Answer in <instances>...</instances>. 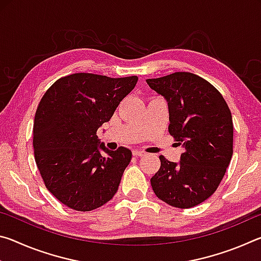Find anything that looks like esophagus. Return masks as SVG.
Masks as SVG:
<instances>
[{"mask_svg":"<svg viewBox=\"0 0 261 261\" xmlns=\"http://www.w3.org/2000/svg\"><path fill=\"white\" fill-rule=\"evenodd\" d=\"M134 155L135 156H144L145 153L141 152V151H138V149H136V151H134Z\"/></svg>","mask_w":261,"mask_h":261,"instance_id":"1","label":"esophagus"}]
</instances>
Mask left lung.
<instances>
[{"instance_id":"left-lung-1","label":"left lung","mask_w":261,"mask_h":261,"mask_svg":"<svg viewBox=\"0 0 261 261\" xmlns=\"http://www.w3.org/2000/svg\"><path fill=\"white\" fill-rule=\"evenodd\" d=\"M169 109V134L184 152L179 162L160 156L151 178L155 196L168 205L191 208L218 189L232 156L230 109L216 88L197 74L175 72L147 79Z\"/></svg>"}]
</instances>
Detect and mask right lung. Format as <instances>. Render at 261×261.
Here are the masks:
<instances>
[{
  "mask_svg": "<svg viewBox=\"0 0 261 261\" xmlns=\"http://www.w3.org/2000/svg\"><path fill=\"white\" fill-rule=\"evenodd\" d=\"M137 82V76L73 73L42 96L33 124L34 158L46 188L62 204L88 212L117 192L132 153L123 146L110 151L96 131Z\"/></svg>",
  "mask_w": 261,
  "mask_h": 261,
  "instance_id": "1",
  "label": "right lung"
}]
</instances>
